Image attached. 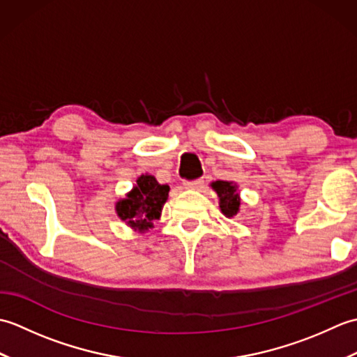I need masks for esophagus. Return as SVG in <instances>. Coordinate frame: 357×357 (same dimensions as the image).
<instances>
[{"label": "esophagus", "mask_w": 357, "mask_h": 357, "mask_svg": "<svg viewBox=\"0 0 357 357\" xmlns=\"http://www.w3.org/2000/svg\"><path fill=\"white\" fill-rule=\"evenodd\" d=\"M204 184V179H195V181H185L184 187L185 188H190V190H198Z\"/></svg>", "instance_id": "34e87169"}]
</instances>
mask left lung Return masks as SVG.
I'll list each match as a JSON object with an SVG mask.
<instances>
[{
	"label": "left lung",
	"mask_w": 357,
	"mask_h": 357,
	"mask_svg": "<svg viewBox=\"0 0 357 357\" xmlns=\"http://www.w3.org/2000/svg\"><path fill=\"white\" fill-rule=\"evenodd\" d=\"M211 188L216 192L219 198V207L227 218H233L239 213L241 198L238 193V185L230 181H215Z\"/></svg>",
	"instance_id": "1"
}]
</instances>
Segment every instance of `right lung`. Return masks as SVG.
I'll return each instance as SVG.
<instances>
[{
	"label": "right lung",
	"mask_w": 357,
	"mask_h": 357,
	"mask_svg": "<svg viewBox=\"0 0 357 357\" xmlns=\"http://www.w3.org/2000/svg\"><path fill=\"white\" fill-rule=\"evenodd\" d=\"M170 187L159 184L151 174H141L126 199L116 202V213L127 225L141 233L153 227L169 198Z\"/></svg>",
	"instance_id": "add662e5"
}]
</instances>
